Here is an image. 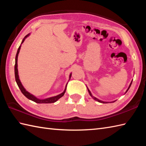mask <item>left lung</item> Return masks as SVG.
<instances>
[{
    "label": "left lung",
    "instance_id": "left-lung-1",
    "mask_svg": "<svg viewBox=\"0 0 146 146\" xmlns=\"http://www.w3.org/2000/svg\"><path fill=\"white\" fill-rule=\"evenodd\" d=\"M132 81L131 82V83H130V85H129V86L128 87V88H127V90H126V92H125V94H126L127 93V92L128 90H129V89L130 88V87H131V84H132ZM87 89H88V93H89V94H90V95L91 96V97L94 99L95 100H96V101H97V102H100V103H102V104H107V103H109V102H104V101H102V100H99V99H98V98H97L96 97H94V96L92 95V93H91V92L89 90V89L87 88ZM115 101H113V102H114ZM111 102H110V103H111Z\"/></svg>",
    "mask_w": 146,
    "mask_h": 146
}]
</instances>
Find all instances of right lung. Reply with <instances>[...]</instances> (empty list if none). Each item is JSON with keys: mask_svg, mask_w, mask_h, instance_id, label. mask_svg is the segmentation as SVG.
<instances>
[{"mask_svg": "<svg viewBox=\"0 0 146 146\" xmlns=\"http://www.w3.org/2000/svg\"><path fill=\"white\" fill-rule=\"evenodd\" d=\"M30 35V34H28V35H26L25 37H24V39H23V41H22L21 45L19 46V47L18 48V50L17 52V54L16 56H15V66H14V71H15V81H16L17 84L19 86V88L21 90V92L23 93V94L25 96L26 98H27L29 100H32L33 102H36V103H38V104H51V103H54V102H56L58 100H59L61 97H63L64 95L65 92H66V86H65V88L63 92H62L61 94H59L56 96H54V97H49V98H44V99H39L38 98H37L36 97H35V95H33V94H30L29 92H27L26 90L24 88V87L23 86V85H22V83L19 80V74H18V69H17V58H18V54L19 53V51H20V49L21 47V44H23L24 42V41H25V39ZM71 73H70V80L71 78ZM68 84V83H67Z\"/></svg>", "mask_w": 146, "mask_h": 146, "instance_id": "obj_1", "label": "right lung"}]
</instances>
